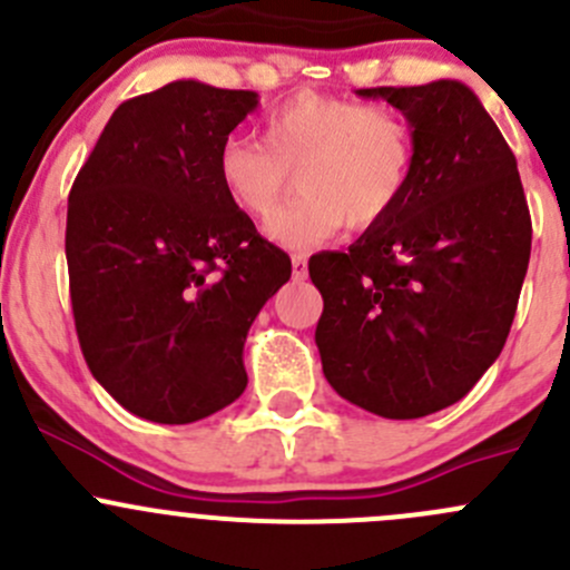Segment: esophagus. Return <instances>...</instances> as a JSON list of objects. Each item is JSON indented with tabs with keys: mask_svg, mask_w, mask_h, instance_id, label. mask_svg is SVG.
Here are the masks:
<instances>
[{
	"mask_svg": "<svg viewBox=\"0 0 570 570\" xmlns=\"http://www.w3.org/2000/svg\"><path fill=\"white\" fill-rule=\"evenodd\" d=\"M306 275H308V258L303 256V253H295V256H292V278L306 281Z\"/></svg>",
	"mask_w": 570,
	"mask_h": 570,
	"instance_id": "esophagus-1",
	"label": "esophagus"
}]
</instances>
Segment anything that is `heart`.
<instances>
[{
  "label": "heart",
  "mask_w": 570,
  "mask_h": 570,
  "mask_svg": "<svg viewBox=\"0 0 570 570\" xmlns=\"http://www.w3.org/2000/svg\"><path fill=\"white\" fill-rule=\"evenodd\" d=\"M416 140L402 115L342 96L301 90L269 107L262 142L232 135L217 151V181L228 204L253 220L275 215L267 237L284 248H314L342 228L353 232L386 220L407 193Z\"/></svg>",
  "instance_id": "heart-1"
}]
</instances>
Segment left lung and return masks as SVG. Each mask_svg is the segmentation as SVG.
Segmentation results:
<instances>
[{"label":"left lung","instance_id":"left-lung-1","mask_svg":"<svg viewBox=\"0 0 570 570\" xmlns=\"http://www.w3.org/2000/svg\"><path fill=\"white\" fill-rule=\"evenodd\" d=\"M405 115L416 165L396 209L347 250H322L317 347L338 396L383 419L455 405L499 358L532 248L519 165L458 79L366 88Z\"/></svg>","mask_w":570,"mask_h":570}]
</instances>
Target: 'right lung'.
Instances as JSON below:
<instances>
[{"label": "right lung", "instance_id": "right-lung-1", "mask_svg": "<svg viewBox=\"0 0 570 570\" xmlns=\"http://www.w3.org/2000/svg\"><path fill=\"white\" fill-rule=\"evenodd\" d=\"M256 107L253 90L198 79L124 101L68 195L79 347L148 422H198L245 392V338L292 275L217 181L220 142Z\"/></svg>", "mask_w": 570, "mask_h": 570}]
</instances>
